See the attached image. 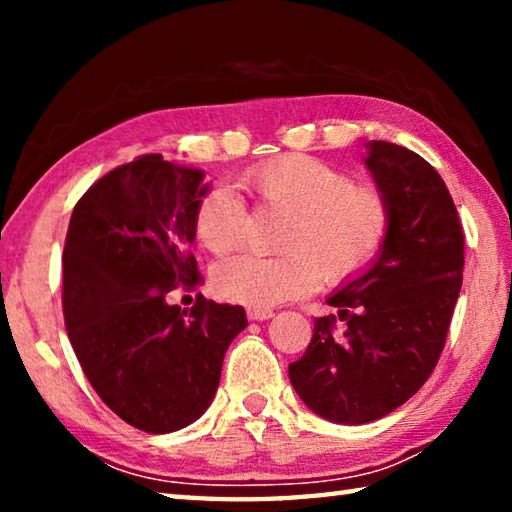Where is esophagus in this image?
<instances>
[{
    "label": "esophagus",
    "instance_id": "esophagus-1",
    "mask_svg": "<svg viewBox=\"0 0 512 512\" xmlns=\"http://www.w3.org/2000/svg\"><path fill=\"white\" fill-rule=\"evenodd\" d=\"M248 318L250 320H268V318H273V309H257V307H250L248 311Z\"/></svg>",
    "mask_w": 512,
    "mask_h": 512
}]
</instances>
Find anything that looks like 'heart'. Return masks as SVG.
<instances>
[{
    "instance_id": "obj_1",
    "label": "heart",
    "mask_w": 512,
    "mask_h": 512,
    "mask_svg": "<svg viewBox=\"0 0 512 512\" xmlns=\"http://www.w3.org/2000/svg\"><path fill=\"white\" fill-rule=\"evenodd\" d=\"M228 185L205 192L194 210V235L207 253L230 255L244 244L248 210L257 205L287 212L280 255H239L212 273L214 291L241 305L268 309L325 284L361 275L391 230V201L379 187L354 183L348 171L311 155H284L246 169Z\"/></svg>"
}]
</instances>
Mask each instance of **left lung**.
I'll return each mask as SVG.
<instances>
[{
	"mask_svg": "<svg viewBox=\"0 0 512 512\" xmlns=\"http://www.w3.org/2000/svg\"><path fill=\"white\" fill-rule=\"evenodd\" d=\"M366 167L391 201V230L375 262L327 298L305 354L289 363L300 400L320 418L366 424L402 406L445 348L463 284V225L447 185L404 146L368 142Z\"/></svg>",
	"mask_w": 512,
	"mask_h": 512,
	"instance_id": "left-lung-1",
	"label": "left lung"
}]
</instances>
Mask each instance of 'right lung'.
I'll list each match as a JSON object with an SVG mask.
<instances>
[{"mask_svg":"<svg viewBox=\"0 0 512 512\" xmlns=\"http://www.w3.org/2000/svg\"><path fill=\"white\" fill-rule=\"evenodd\" d=\"M201 169L140 155L108 171L76 203L63 250L69 343L94 391L146 433L201 418L223 357L248 325L239 305L198 293L192 309L169 293L201 284L194 210L210 185Z\"/></svg>","mask_w":512,"mask_h":512,"instance_id":"add662e5","label":"right lung"}]
</instances>
